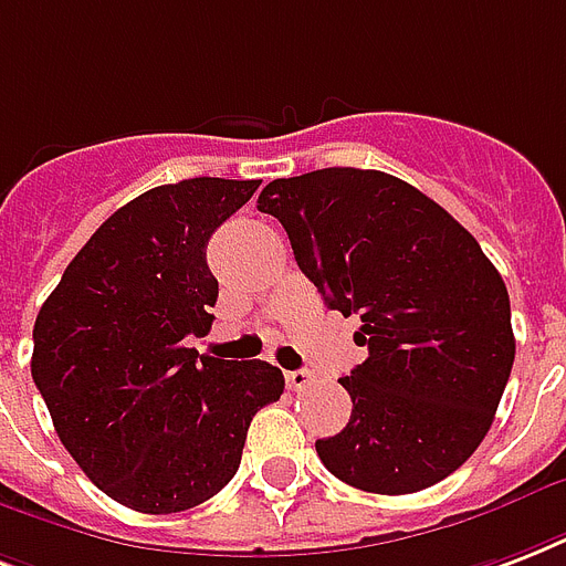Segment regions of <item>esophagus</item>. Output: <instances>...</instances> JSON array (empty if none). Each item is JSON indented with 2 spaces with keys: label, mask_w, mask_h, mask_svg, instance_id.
I'll list each match as a JSON object with an SVG mask.
<instances>
[{
  "label": "esophagus",
  "mask_w": 566,
  "mask_h": 566,
  "mask_svg": "<svg viewBox=\"0 0 566 566\" xmlns=\"http://www.w3.org/2000/svg\"><path fill=\"white\" fill-rule=\"evenodd\" d=\"M284 382H287L293 391H302V388L312 382V374H308V370H302V368L300 370H287V374H284Z\"/></svg>",
  "instance_id": "obj_1"
}]
</instances>
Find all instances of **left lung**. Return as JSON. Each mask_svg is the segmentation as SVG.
<instances>
[{
	"label": "left lung",
	"mask_w": 566,
	"mask_h": 566,
	"mask_svg": "<svg viewBox=\"0 0 566 566\" xmlns=\"http://www.w3.org/2000/svg\"><path fill=\"white\" fill-rule=\"evenodd\" d=\"M258 210L287 231L296 264L368 359L340 377L347 427L317 439L344 484L403 495L439 484L481 446L513 368L502 275L454 216L374 168L279 178Z\"/></svg>",
	"instance_id": "1"
}]
</instances>
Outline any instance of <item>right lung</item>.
Wrapping results in <instances>:
<instances>
[{"label":"right lung","instance_id":"add662e5","mask_svg":"<svg viewBox=\"0 0 566 566\" xmlns=\"http://www.w3.org/2000/svg\"><path fill=\"white\" fill-rule=\"evenodd\" d=\"M258 180L148 189L82 245L34 321L32 379L94 486L139 513H178L237 474L254 412L282 398L266 361L198 356L219 282L207 240Z\"/></svg>","mask_w":566,"mask_h":566}]
</instances>
